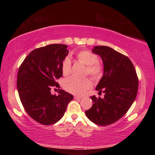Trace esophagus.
I'll return each mask as SVG.
<instances>
[{"mask_svg": "<svg viewBox=\"0 0 155 155\" xmlns=\"http://www.w3.org/2000/svg\"><path fill=\"white\" fill-rule=\"evenodd\" d=\"M74 98L76 99V100H81V98H82V97H81V96H74Z\"/></svg>", "mask_w": 155, "mask_h": 155, "instance_id": "obj_1", "label": "esophagus"}]
</instances>
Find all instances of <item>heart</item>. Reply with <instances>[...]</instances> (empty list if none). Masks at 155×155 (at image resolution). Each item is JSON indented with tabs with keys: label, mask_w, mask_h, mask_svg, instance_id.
I'll return each instance as SVG.
<instances>
[{
	"label": "heart",
	"mask_w": 155,
	"mask_h": 155,
	"mask_svg": "<svg viewBox=\"0 0 155 155\" xmlns=\"http://www.w3.org/2000/svg\"><path fill=\"white\" fill-rule=\"evenodd\" d=\"M78 61L87 65L85 74L90 75L94 79H98L103 75V66L98 62V58L95 54L89 51H81L77 54ZM71 70V61L67 57L63 60L61 72L64 76L70 74ZM64 88L68 92L77 95H83L91 87V82L89 78L78 79L74 77H70L65 79L63 84Z\"/></svg>",
	"instance_id": "1"
}]
</instances>
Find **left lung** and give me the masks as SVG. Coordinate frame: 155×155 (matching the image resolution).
I'll return each mask as SVG.
<instances>
[{
	"label": "left lung",
	"instance_id": "left-lung-1",
	"mask_svg": "<svg viewBox=\"0 0 155 155\" xmlns=\"http://www.w3.org/2000/svg\"><path fill=\"white\" fill-rule=\"evenodd\" d=\"M103 62V76L96 90L104 97L91 96L93 104L85 111L91 122L101 126L111 124L126 114L137 96L138 78L128 57L105 46L92 49ZM98 93V94H99Z\"/></svg>",
	"mask_w": 155,
	"mask_h": 155
}]
</instances>
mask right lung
Instances as JSON below:
<instances>
[{"instance_id": "add662e5", "label": "right lung", "mask_w": 155, "mask_h": 155, "mask_svg": "<svg viewBox=\"0 0 155 155\" xmlns=\"http://www.w3.org/2000/svg\"><path fill=\"white\" fill-rule=\"evenodd\" d=\"M68 46L50 44L31 51L20 65L17 77L20 99L28 115L44 125L53 124L64 116L72 94L60 90L52 95V87H60L61 64L68 54Z\"/></svg>"}]
</instances>
